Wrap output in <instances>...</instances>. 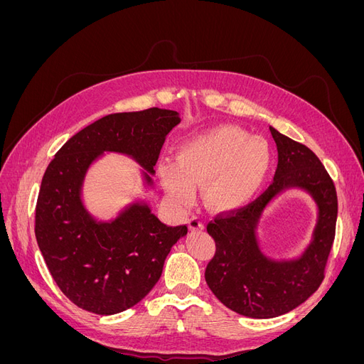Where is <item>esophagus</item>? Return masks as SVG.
<instances>
[{"label":"esophagus","instance_id":"34e87169","mask_svg":"<svg viewBox=\"0 0 364 364\" xmlns=\"http://www.w3.org/2000/svg\"><path fill=\"white\" fill-rule=\"evenodd\" d=\"M188 228L191 229V230H203V223L200 222V218H197V217H191L190 220H188Z\"/></svg>","mask_w":364,"mask_h":364}]
</instances>
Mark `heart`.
Instances as JSON below:
<instances>
[{
    "mask_svg": "<svg viewBox=\"0 0 364 364\" xmlns=\"http://www.w3.org/2000/svg\"><path fill=\"white\" fill-rule=\"evenodd\" d=\"M270 167L272 150L266 139L220 124L186 139L176 153V162L159 165V176L174 202L190 203L193 186H200L209 209L230 213L255 197Z\"/></svg>",
    "mask_w": 364,
    "mask_h": 364,
    "instance_id": "b5f03b06",
    "label": "heart"
}]
</instances>
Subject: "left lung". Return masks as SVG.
<instances>
[{
	"label": "left lung",
	"mask_w": 364,
	"mask_h": 364,
	"mask_svg": "<svg viewBox=\"0 0 364 364\" xmlns=\"http://www.w3.org/2000/svg\"><path fill=\"white\" fill-rule=\"evenodd\" d=\"M278 167L273 183L255 202L217 217L206 230L215 241L205 279L217 299L241 316L272 318L294 310L321 285L336 235V186L322 162L301 142L270 126ZM306 192L318 209L312 238L297 257L274 260L262 252L257 229L263 213L285 191Z\"/></svg>",
	"instance_id": "obj_1"
}]
</instances>
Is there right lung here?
Wrapping results in <instances>:
<instances>
[{"instance_id": "add662e5", "label": "right lung", "mask_w": 364, "mask_h": 364, "mask_svg": "<svg viewBox=\"0 0 364 364\" xmlns=\"http://www.w3.org/2000/svg\"><path fill=\"white\" fill-rule=\"evenodd\" d=\"M179 123V112L159 107L106 115L71 136L47 167L36 241L58 287L83 310L111 316L136 305L161 278L170 249L188 232L162 223L144 197L112 218L95 217L83 200L87 171L106 153H118L139 165L150 191L161 147Z\"/></svg>"}]
</instances>
